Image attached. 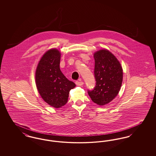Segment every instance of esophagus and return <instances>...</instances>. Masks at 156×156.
Here are the masks:
<instances>
[{
	"mask_svg": "<svg viewBox=\"0 0 156 156\" xmlns=\"http://www.w3.org/2000/svg\"><path fill=\"white\" fill-rule=\"evenodd\" d=\"M75 83L78 86H82V85H83V82L82 81H76L75 82Z\"/></svg>",
	"mask_w": 156,
	"mask_h": 156,
	"instance_id": "obj_1",
	"label": "esophagus"
}]
</instances>
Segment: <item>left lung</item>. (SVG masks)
Returning <instances> with one entry per match:
<instances>
[{
  "label": "left lung",
  "mask_w": 156,
  "mask_h": 156,
  "mask_svg": "<svg viewBox=\"0 0 156 156\" xmlns=\"http://www.w3.org/2000/svg\"><path fill=\"white\" fill-rule=\"evenodd\" d=\"M94 57L96 85L92 90H88V93L94 103L104 105L118 94L123 80V70L119 61L107 50L97 51Z\"/></svg>",
  "instance_id": "left-lung-1"
}]
</instances>
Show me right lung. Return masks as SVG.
Returning a JSON list of instances; mask_svg holds the SVG:
<instances>
[{"instance_id":"right-lung-1","label":"right lung","mask_w":156,"mask_h":156,"mask_svg":"<svg viewBox=\"0 0 156 156\" xmlns=\"http://www.w3.org/2000/svg\"><path fill=\"white\" fill-rule=\"evenodd\" d=\"M60 52L51 49L39 61L36 71L38 91L45 102L55 108L67 104L71 89L76 86L69 81L59 68Z\"/></svg>"}]
</instances>
